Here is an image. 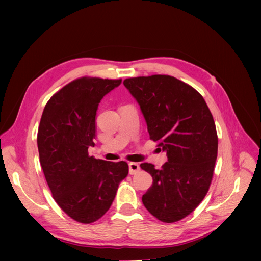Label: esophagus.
I'll return each instance as SVG.
<instances>
[{
    "label": "esophagus",
    "instance_id": "obj_1",
    "mask_svg": "<svg viewBox=\"0 0 261 261\" xmlns=\"http://www.w3.org/2000/svg\"><path fill=\"white\" fill-rule=\"evenodd\" d=\"M128 167H129V174H130V175L136 174V173H138V172L140 171V167H139L138 163L130 162V163L128 164Z\"/></svg>",
    "mask_w": 261,
    "mask_h": 261
}]
</instances>
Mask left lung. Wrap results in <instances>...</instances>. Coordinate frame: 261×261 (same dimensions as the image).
<instances>
[{
  "label": "left lung",
  "mask_w": 261,
  "mask_h": 261,
  "mask_svg": "<svg viewBox=\"0 0 261 261\" xmlns=\"http://www.w3.org/2000/svg\"><path fill=\"white\" fill-rule=\"evenodd\" d=\"M123 84L140 106L150 139L168 156L160 170L140 164L153 179L143 203L162 222H177L209 191L218 155L212 114L198 91L173 76L132 77Z\"/></svg>",
  "instance_id": "8db88e82"
}]
</instances>
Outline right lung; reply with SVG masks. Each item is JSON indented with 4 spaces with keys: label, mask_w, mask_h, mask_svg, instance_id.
<instances>
[{
    "label": "right lung",
    "mask_w": 261,
    "mask_h": 261,
    "mask_svg": "<svg viewBox=\"0 0 261 261\" xmlns=\"http://www.w3.org/2000/svg\"><path fill=\"white\" fill-rule=\"evenodd\" d=\"M121 82L77 78L46 102L39 124V159L52 197L80 223H93L103 217L128 174L125 161L110 162L88 154L89 146H94L99 102Z\"/></svg>",
    "instance_id": "1"
}]
</instances>
